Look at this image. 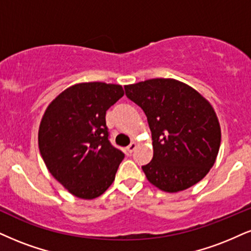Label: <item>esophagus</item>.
Wrapping results in <instances>:
<instances>
[{
    "label": "esophagus",
    "mask_w": 251,
    "mask_h": 251,
    "mask_svg": "<svg viewBox=\"0 0 251 251\" xmlns=\"http://www.w3.org/2000/svg\"><path fill=\"white\" fill-rule=\"evenodd\" d=\"M137 147H138V144L136 143V142H132V143H131L130 145H129V147L126 149V154H131L132 152H134L135 149H136V148H137Z\"/></svg>",
    "instance_id": "1"
}]
</instances>
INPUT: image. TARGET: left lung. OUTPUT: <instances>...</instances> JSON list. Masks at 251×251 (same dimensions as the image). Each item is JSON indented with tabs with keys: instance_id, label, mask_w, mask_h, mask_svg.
I'll return each instance as SVG.
<instances>
[{
	"instance_id": "1",
	"label": "left lung",
	"mask_w": 251,
	"mask_h": 251,
	"mask_svg": "<svg viewBox=\"0 0 251 251\" xmlns=\"http://www.w3.org/2000/svg\"><path fill=\"white\" fill-rule=\"evenodd\" d=\"M126 95L148 117L153 157L142 166L153 186L169 193L187 190L214 165L221 128L214 108L187 83L156 78L126 85Z\"/></svg>"
}]
</instances>
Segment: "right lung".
Here are the masks:
<instances>
[{
    "label": "right lung",
    "mask_w": 251,
    "mask_h": 251,
    "mask_svg": "<svg viewBox=\"0 0 251 251\" xmlns=\"http://www.w3.org/2000/svg\"><path fill=\"white\" fill-rule=\"evenodd\" d=\"M125 95L122 86L79 82L50 102L42 117L38 147L46 168L80 199L100 197L113 184L125 153L108 141L106 111Z\"/></svg>",
    "instance_id": "obj_1"
}]
</instances>
